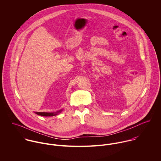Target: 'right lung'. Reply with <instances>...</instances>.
Listing matches in <instances>:
<instances>
[{"mask_svg": "<svg viewBox=\"0 0 161 161\" xmlns=\"http://www.w3.org/2000/svg\"><path fill=\"white\" fill-rule=\"evenodd\" d=\"M62 111V110L55 112V113H47V112H36L37 115H41V116H53L55 115H58V113H60Z\"/></svg>", "mask_w": 161, "mask_h": 161, "instance_id": "obj_1", "label": "right lung"}]
</instances>
